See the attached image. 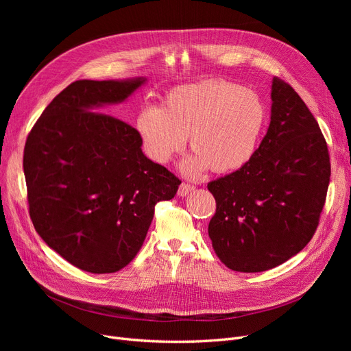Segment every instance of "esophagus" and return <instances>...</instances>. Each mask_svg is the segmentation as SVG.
<instances>
[{
	"mask_svg": "<svg viewBox=\"0 0 351 351\" xmlns=\"http://www.w3.org/2000/svg\"><path fill=\"white\" fill-rule=\"evenodd\" d=\"M192 191H195V186L193 185H188V183H182V185L179 186L178 189V196H186L189 195Z\"/></svg>",
	"mask_w": 351,
	"mask_h": 351,
	"instance_id": "34e87169",
	"label": "esophagus"
}]
</instances>
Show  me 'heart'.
<instances>
[{"instance_id": "b5f03b06", "label": "heart", "mask_w": 351, "mask_h": 351, "mask_svg": "<svg viewBox=\"0 0 351 351\" xmlns=\"http://www.w3.org/2000/svg\"><path fill=\"white\" fill-rule=\"evenodd\" d=\"M265 106L247 88L228 81L180 85L168 92L160 108L143 106L135 128L145 154L166 163L180 152L189 136L195 152L182 171L199 176L243 168L253 158L265 125Z\"/></svg>"}]
</instances>
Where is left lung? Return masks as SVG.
Segmentation results:
<instances>
[{"label":"left lung","instance_id":"8db88e82","mask_svg":"<svg viewBox=\"0 0 351 351\" xmlns=\"http://www.w3.org/2000/svg\"><path fill=\"white\" fill-rule=\"evenodd\" d=\"M270 98L259 149L243 168L208 183L216 200L212 246L229 269L243 273L273 269L303 250L330 182L327 143L298 92L273 78Z\"/></svg>","mask_w":351,"mask_h":351}]
</instances>
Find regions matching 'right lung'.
<instances>
[{
    "mask_svg": "<svg viewBox=\"0 0 351 351\" xmlns=\"http://www.w3.org/2000/svg\"><path fill=\"white\" fill-rule=\"evenodd\" d=\"M146 78L72 82L29 132L24 175L29 215L43 241L75 267L114 273L143 245L158 202L180 180L142 152L136 129L102 114Z\"/></svg>",
    "mask_w": 351,
    "mask_h": 351,
    "instance_id": "add662e5",
    "label": "right lung"
}]
</instances>
